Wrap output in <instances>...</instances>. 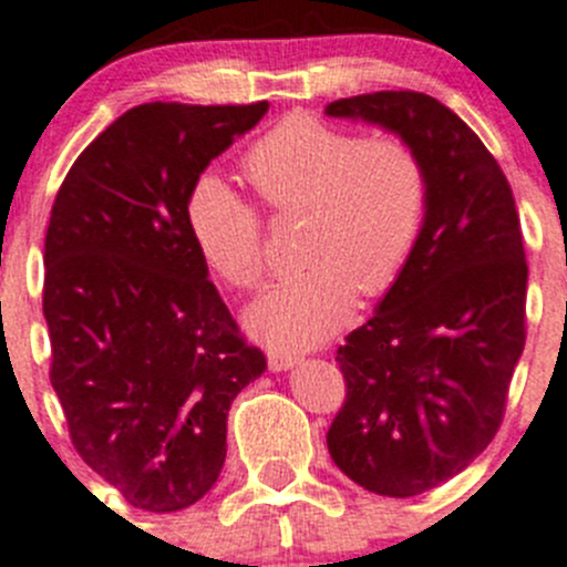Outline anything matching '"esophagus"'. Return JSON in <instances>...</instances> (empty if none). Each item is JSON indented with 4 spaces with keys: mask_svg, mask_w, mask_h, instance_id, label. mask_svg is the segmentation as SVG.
I'll return each mask as SVG.
<instances>
[{
    "mask_svg": "<svg viewBox=\"0 0 567 567\" xmlns=\"http://www.w3.org/2000/svg\"><path fill=\"white\" fill-rule=\"evenodd\" d=\"M296 365V357L293 354H285V351H271L268 354V368H271L274 373L279 371H290V368Z\"/></svg>",
    "mask_w": 567,
    "mask_h": 567,
    "instance_id": "esophagus-1",
    "label": "esophagus"
}]
</instances>
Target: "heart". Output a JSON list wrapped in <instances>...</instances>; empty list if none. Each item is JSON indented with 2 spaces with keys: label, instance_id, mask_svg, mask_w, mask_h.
<instances>
[{
  "label": "heart",
  "instance_id": "obj_1",
  "mask_svg": "<svg viewBox=\"0 0 567 567\" xmlns=\"http://www.w3.org/2000/svg\"><path fill=\"white\" fill-rule=\"evenodd\" d=\"M244 177L274 213L305 216V271L274 282L246 310V327L279 349H310L351 316L357 290L379 296L399 279L426 216L430 179L399 135L357 137L316 115L279 121L244 155ZM202 260L233 288L266 274L260 216L224 179L202 177L185 202Z\"/></svg>",
  "mask_w": 567,
  "mask_h": 567
}]
</instances>
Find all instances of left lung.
Instances as JSON below:
<instances>
[{
  "instance_id": "left-lung-1",
  "label": "left lung",
  "mask_w": 567,
  "mask_h": 567,
  "mask_svg": "<svg viewBox=\"0 0 567 567\" xmlns=\"http://www.w3.org/2000/svg\"><path fill=\"white\" fill-rule=\"evenodd\" d=\"M323 113L404 137L430 179L404 271L334 357L346 404L327 435L351 482L410 498L463 474L498 432L526 340L518 210L496 157L437 99L377 91Z\"/></svg>"
}]
</instances>
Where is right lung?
Listing matches in <instances>:
<instances>
[{
  "label": "right lung",
  "mask_w": 567,
  "mask_h": 567,
  "mask_svg": "<svg viewBox=\"0 0 567 567\" xmlns=\"http://www.w3.org/2000/svg\"><path fill=\"white\" fill-rule=\"evenodd\" d=\"M268 113L150 102L76 157L43 246L52 388L80 457L132 507L199 502L227 460L235 395L262 377L185 224L205 168Z\"/></svg>",
  "instance_id": "right-lung-1"
}]
</instances>
